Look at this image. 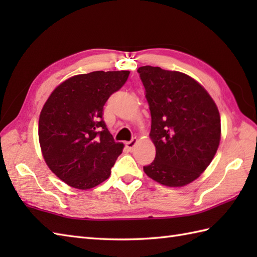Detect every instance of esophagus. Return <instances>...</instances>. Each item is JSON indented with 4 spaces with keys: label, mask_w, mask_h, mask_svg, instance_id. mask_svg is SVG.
<instances>
[{
    "label": "esophagus",
    "mask_w": 257,
    "mask_h": 257,
    "mask_svg": "<svg viewBox=\"0 0 257 257\" xmlns=\"http://www.w3.org/2000/svg\"><path fill=\"white\" fill-rule=\"evenodd\" d=\"M137 138H133L130 141H127V143H125V148L132 151L135 148V146L137 145Z\"/></svg>",
    "instance_id": "esophagus-1"
}]
</instances>
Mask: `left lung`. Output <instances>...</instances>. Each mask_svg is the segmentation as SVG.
I'll return each instance as SVG.
<instances>
[{
    "label": "left lung",
    "instance_id": "obj_1",
    "mask_svg": "<svg viewBox=\"0 0 257 257\" xmlns=\"http://www.w3.org/2000/svg\"><path fill=\"white\" fill-rule=\"evenodd\" d=\"M138 73L156 146L155 160L144 171L168 187L189 184L205 170L219 148L221 120L215 102L183 73L152 66L139 67Z\"/></svg>",
    "mask_w": 257,
    "mask_h": 257
}]
</instances>
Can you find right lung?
<instances>
[{"mask_svg":"<svg viewBox=\"0 0 257 257\" xmlns=\"http://www.w3.org/2000/svg\"><path fill=\"white\" fill-rule=\"evenodd\" d=\"M128 70L77 75L56 87L43 107L38 139L43 157L56 176L87 190L110 176L123 144L103 121V106L128 79Z\"/></svg>","mask_w":257,"mask_h":257,"instance_id":"1","label":"right lung"}]
</instances>
